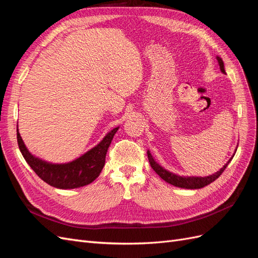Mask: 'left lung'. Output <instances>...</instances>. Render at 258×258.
Segmentation results:
<instances>
[{
	"label": "left lung",
	"instance_id": "left-lung-1",
	"mask_svg": "<svg viewBox=\"0 0 258 258\" xmlns=\"http://www.w3.org/2000/svg\"><path fill=\"white\" fill-rule=\"evenodd\" d=\"M217 61H218V63H220L221 71L223 73H225L223 60L220 57H217ZM147 157H148V161H150L151 167L153 168V170L163 179V181H166L167 183H169L171 185H174L176 187H182V188H187V189L202 188V187H205V186L211 184L212 182H214L216 178H218V177L221 176V174L224 172V170L227 168L228 163L232 159V157H231L229 159V161L226 163V165L220 171H217L216 173L210 175V176H206V177H194V176L191 177V176H187V177H185V176L175 175L173 173L169 172V171L165 170L162 167H160L158 163L154 160V158L152 157V155H151L150 152H147Z\"/></svg>",
	"mask_w": 258,
	"mask_h": 258
}]
</instances>
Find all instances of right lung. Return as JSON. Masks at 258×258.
Listing matches in <instances>:
<instances>
[{"mask_svg":"<svg viewBox=\"0 0 258 258\" xmlns=\"http://www.w3.org/2000/svg\"><path fill=\"white\" fill-rule=\"evenodd\" d=\"M118 128L113 129L97 146L72 162L63 165H52L35 158L27 150L17 127V142L19 150L28 165L38 177L50 186L60 189H72L88 185L100 175L105 163V156L113 137Z\"/></svg>","mask_w":258,"mask_h":258,"instance_id":"right-lung-1","label":"right lung"}]
</instances>
